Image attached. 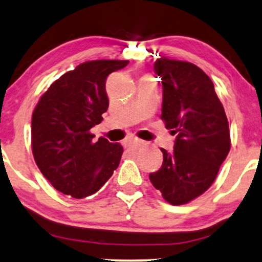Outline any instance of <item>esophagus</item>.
<instances>
[{
    "mask_svg": "<svg viewBox=\"0 0 262 262\" xmlns=\"http://www.w3.org/2000/svg\"><path fill=\"white\" fill-rule=\"evenodd\" d=\"M126 143L131 147H138V146H142V144H144V142L141 140H137V138H131V140L126 141Z\"/></svg>",
    "mask_w": 262,
    "mask_h": 262,
    "instance_id": "obj_1",
    "label": "esophagus"
}]
</instances>
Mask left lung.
<instances>
[{
	"label": "left lung",
	"instance_id": "1",
	"mask_svg": "<svg viewBox=\"0 0 262 262\" xmlns=\"http://www.w3.org/2000/svg\"><path fill=\"white\" fill-rule=\"evenodd\" d=\"M154 73L161 77V120L176 135L173 150L163 151V166L149 175L167 203L182 205L212 185L231 148L230 126L214 83L188 62L160 58Z\"/></svg>",
	"mask_w": 262,
	"mask_h": 262
}]
</instances>
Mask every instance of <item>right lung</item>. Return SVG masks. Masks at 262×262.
I'll list each match as a JSON object with an SVG mask.
<instances>
[{"label": "right lung", "mask_w": 262, "mask_h": 262, "mask_svg": "<svg viewBox=\"0 0 262 262\" xmlns=\"http://www.w3.org/2000/svg\"><path fill=\"white\" fill-rule=\"evenodd\" d=\"M128 60H91L56 80L42 95L31 120V147L38 169L63 194L81 199L111 179L124 148L90 130L109 105L108 75Z\"/></svg>", "instance_id": "right-lung-1"}]
</instances>
